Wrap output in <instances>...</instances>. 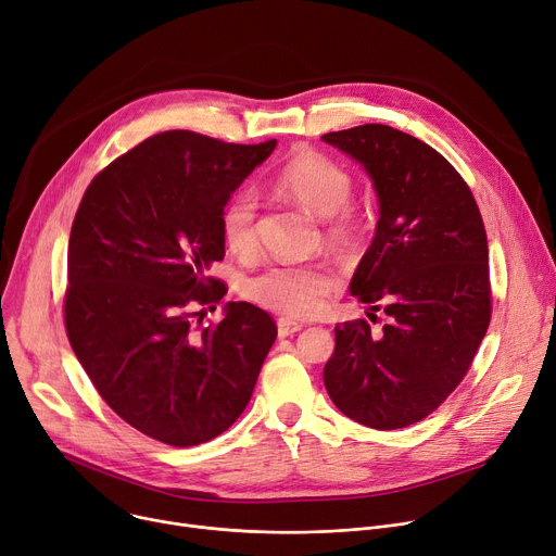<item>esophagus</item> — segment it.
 <instances>
[{
    "mask_svg": "<svg viewBox=\"0 0 556 556\" xmlns=\"http://www.w3.org/2000/svg\"><path fill=\"white\" fill-rule=\"evenodd\" d=\"M302 328H304V326H302L300 321H292V319H286V317H281V319L277 321V332H279V338L294 336V332L302 330Z\"/></svg>",
    "mask_w": 556,
    "mask_h": 556,
    "instance_id": "34e87169",
    "label": "esophagus"
}]
</instances>
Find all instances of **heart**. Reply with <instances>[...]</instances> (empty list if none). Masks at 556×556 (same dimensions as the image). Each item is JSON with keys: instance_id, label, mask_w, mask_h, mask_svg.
<instances>
[{"instance_id": "1", "label": "heart", "mask_w": 556, "mask_h": 556, "mask_svg": "<svg viewBox=\"0 0 556 556\" xmlns=\"http://www.w3.org/2000/svg\"><path fill=\"white\" fill-rule=\"evenodd\" d=\"M270 188L313 216L326 218V239L332 245L349 248L359 237L362 224L349 207L353 178L340 163L321 154H300L270 176ZM220 237L239 256L254 252L256 201L252 194L241 192L228 201L220 212ZM332 286L336 275L324 266L277 264L248 279L245 298L286 319H308L324 311Z\"/></svg>"}]
</instances>
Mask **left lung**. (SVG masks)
Segmentation results:
<instances>
[{"mask_svg": "<svg viewBox=\"0 0 556 556\" xmlns=\"http://www.w3.org/2000/svg\"><path fill=\"white\" fill-rule=\"evenodd\" d=\"M357 161L380 205L351 294L387 324L336 326L324 384L338 409L371 429L427 418L469 371L492 317L483 218L463 176L427 142L389 125L321 136Z\"/></svg>", "mask_w": 556, "mask_h": 556, "instance_id": "obj_1", "label": "left lung"}]
</instances>
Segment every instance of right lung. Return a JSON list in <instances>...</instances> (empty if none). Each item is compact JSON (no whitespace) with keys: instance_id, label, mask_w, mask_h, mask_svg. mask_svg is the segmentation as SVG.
<instances>
[{"instance_id":"add662e5","label":"right lung","mask_w":556,"mask_h":556,"mask_svg":"<svg viewBox=\"0 0 556 556\" xmlns=\"http://www.w3.org/2000/svg\"><path fill=\"white\" fill-rule=\"evenodd\" d=\"M277 140L224 142L163 131L106 165L68 237L64 324L89 380L127 425L172 447L201 445L243 414L277 338L273 317L224 300L220 212Z\"/></svg>"}]
</instances>
